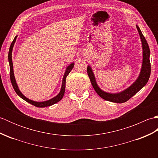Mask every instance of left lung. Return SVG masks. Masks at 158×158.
Instances as JSON below:
<instances>
[{
    "label": "left lung",
    "mask_w": 158,
    "mask_h": 158,
    "mask_svg": "<svg viewBox=\"0 0 158 158\" xmlns=\"http://www.w3.org/2000/svg\"><path fill=\"white\" fill-rule=\"evenodd\" d=\"M136 28L139 32L140 39H141L142 42L143 50V60L141 71H140L139 78L137 79L136 81L132 85L120 93H106L100 89L98 88V86L97 85L94 76L93 72L91 68H90V66H88V69H87L88 75L89 76V78L90 79V81H91L94 89H95L96 92L102 98L107 100V101L117 103H123L127 101V100L132 98L133 96H135L140 89H142L143 87L147 84V83L149 79V77L151 75V63L149 60L150 49L149 48L148 43H147L145 36L142 34L141 31H140L138 26H136Z\"/></svg>",
    "instance_id": "1"
}]
</instances>
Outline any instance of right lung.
Wrapping results in <instances>:
<instances>
[{
  "instance_id": "add662e5",
  "label": "right lung",
  "mask_w": 158,
  "mask_h": 158,
  "mask_svg": "<svg viewBox=\"0 0 158 158\" xmlns=\"http://www.w3.org/2000/svg\"><path fill=\"white\" fill-rule=\"evenodd\" d=\"M17 38V36L13 39V41H12L11 45H10L9 48V55H8V58H9V68H10V79H11V84L13 85V88L14 89L15 92L17 93L19 96L21 97L22 99L26 100V102H28V103L31 104V105H34L36 107H46V106H49L54 105L55 103H57L59 102L60 100H62L63 98L64 94V92H65V87H66V77L69 75V73L71 71V70L73 69V66H74V63L70 64L67 67V69L65 71L64 75L63 77V80H62V88L61 90H60V93L58 94L54 98H53L52 99H50L49 100H47V101L45 102H35V101H32V100H30L28 98H26L24 96H23L21 92L19 91V89L18 88V85H17V83L15 79V77H14V74H13V62H12V58H11V55H12V50H13V47L14 45V43L15 42V40Z\"/></svg>"
}]
</instances>
